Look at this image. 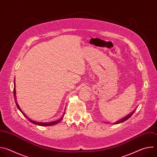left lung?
Here are the masks:
<instances>
[{
	"label": "left lung",
	"instance_id": "left-lung-1",
	"mask_svg": "<svg viewBox=\"0 0 157 157\" xmlns=\"http://www.w3.org/2000/svg\"><path fill=\"white\" fill-rule=\"evenodd\" d=\"M134 112H135V110H133V111H132V113H131L130 114H128V115H127L126 117H124V118H122V119H121V120H119V121H117L116 123H114L115 124H120V123H122V122H124V121H127L128 119H129L132 116V114L134 113Z\"/></svg>",
	"mask_w": 157,
	"mask_h": 157
}]
</instances>
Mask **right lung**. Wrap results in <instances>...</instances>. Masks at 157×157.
<instances>
[{"label":"right lung","mask_w":157,"mask_h":157,"mask_svg":"<svg viewBox=\"0 0 157 157\" xmlns=\"http://www.w3.org/2000/svg\"><path fill=\"white\" fill-rule=\"evenodd\" d=\"M15 82H14L13 96H14V99H15V102L16 105H17V108L19 109V110L22 113V114H23L30 122H31L32 123H33V124H35V125H40V126H51V125H55V124H58V123L63 119V117H64V114L63 115V117H62L61 119H59L58 120V121H54V122H36V121H34L31 120L30 118H29V117H27V116L23 113V112H22L21 109H20V106L18 105V103L17 102V100H16V91H15ZM64 111H65V110H64Z\"/></svg>","instance_id":"right-lung-1"}]
</instances>
